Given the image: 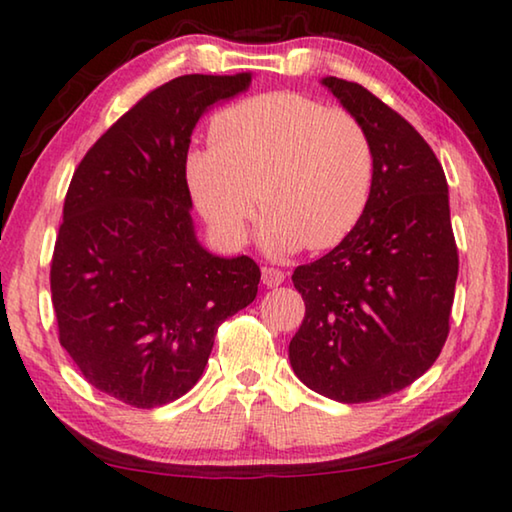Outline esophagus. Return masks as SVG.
Segmentation results:
<instances>
[{
	"instance_id": "34e87169",
	"label": "esophagus",
	"mask_w": 512,
	"mask_h": 512,
	"mask_svg": "<svg viewBox=\"0 0 512 512\" xmlns=\"http://www.w3.org/2000/svg\"><path fill=\"white\" fill-rule=\"evenodd\" d=\"M284 277H287V273L280 271V268H264V271H262V282L266 284L268 289L280 287V284L284 282Z\"/></svg>"
}]
</instances>
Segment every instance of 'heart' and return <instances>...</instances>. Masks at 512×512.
Segmentation results:
<instances>
[{"label": "heart", "mask_w": 512, "mask_h": 512, "mask_svg": "<svg viewBox=\"0 0 512 512\" xmlns=\"http://www.w3.org/2000/svg\"><path fill=\"white\" fill-rule=\"evenodd\" d=\"M212 149L187 155V185L210 228L241 244L255 214L268 253L329 248L366 207L375 155L348 110L293 92L239 101L210 126Z\"/></svg>", "instance_id": "b5f03b06"}]
</instances>
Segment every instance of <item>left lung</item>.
Wrapping results in <instances>:
<instances>
[{
  "instance_id": "8db88e82",
  "label": "left lung",
  "mask_w": 512,
  "mask_h": 512,
  "mask_svg": "<svg viewBox=\"0 0 512 512\" xmlns=\"http://www.w3.org/2000/svg\"><path fill=\"white\" fill-rule=\"evenodd\" d=\"M325 88L366 128L375 171L339 246L293 271L305 320L289 361L311 391L375 402L427 372L449 334L458 250L445 171L422 135L359 83Z\"/></svg>"
}]
</instances>
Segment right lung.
<instances>
[{
    "label": "right lung",
    "instance_id": "1",
    "mask_svg": "<svg viewBox=\"0 0 512 512\" xmlns=\"http://www.w3.org/2000/svg\"><path fill=\"white\" fill-rule=\"evenodd\" d=\"M250 79L160 85L94 142L69 183L49 273L58 341L88 384L135 409L183 397L216 329L257 296L253 259L198 244L187 187L196 121Z\"/></svg>",
    "mask_w": 512,
    "mask_h": 512
}]
</instances>
